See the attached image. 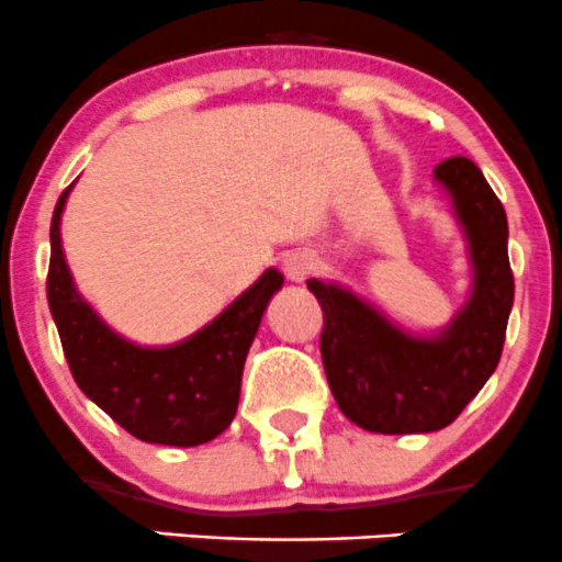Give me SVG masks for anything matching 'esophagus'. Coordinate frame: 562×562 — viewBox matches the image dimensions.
I'll list each match as a JSON object with an SVG mask.
<instances>
[{"label":"esophagus","instance_id":"obj_1","mask_svg":"<svg viewBox=\"0 0 562 562\" xmlns=\"http://www.w3.org/2000/svg\"><path fill=\"white\" fill-rule=\"evenodd\" d=\"M315 269H317V263L310 252H291L282 258V271H285L288 280L296 282V285L307 282L310 277H313Z\"/></svg>","mask_w":562,"mask_h":562}]
</instances>
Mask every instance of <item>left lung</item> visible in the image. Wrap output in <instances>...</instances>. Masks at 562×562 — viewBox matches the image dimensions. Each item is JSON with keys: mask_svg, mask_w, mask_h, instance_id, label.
<instances>
[{"mask_svg": "<svg viewBox=\"0 0 562 562\" xmlns=\"http://www.w3.org/2000/svg\"><path fill=\"white\" fill-rule=\"evenodd\" d=\"M468 241L473 285L443 331L413 334L337 282L307 280L323 310L321 356L339 411L381 435L438 432L490 381L514 304L508 220L468 157L435 168Z\"/></svg>", "mask_w": 562, "mask_h": 562, "instance_id": "left-lung-1", "label": "left lung"}]
</instances>
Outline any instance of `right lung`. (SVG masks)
Instances as JSON below:
<instances>
[{
	"instance_id": "1",
	"label": "right lung",
	"mask_w": 562,
	"mask_h": 562,
	"mask_svg": "<svg viewBox=\"0 0 562 562\" xmlns=\"http://www.w3.org/2000/svg\"><path fill=\"white\" fill-rule=\"evenodd\" d=\"M70 190L72 184L61 192L50 217L45 291L78 389L146 443L181 449L209 443L234 422L247 350L266 304L282 288V274L266 269L252 288L192 337L168 348H140L119 337L76 291L59 234Z\"/></svg>"
}]
</instances>
